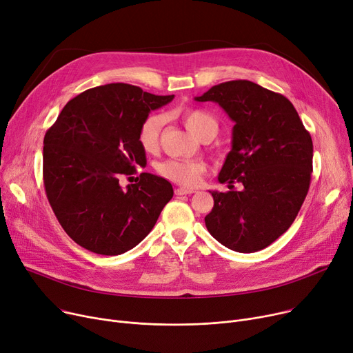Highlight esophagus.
<instances>
[{"instance_id":"34e87169","label":"esophagus","mask_w":353,"mask_h":353,"mask_svg":"<svg viewBox=\"0 0 353 353\" xmlns=\"http://www.w3.org/2000/svg\"><path fill=\"white\" fill-rule=\"evenodd\" d=\"M196 190H193V189H186V188H177L176 190H174V193H176V196H184V194H192V193H194Z\"/></svg>"}]
</instances>
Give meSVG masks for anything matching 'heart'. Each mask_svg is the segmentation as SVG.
Returning a JSON list of instances; mask_svg holds the SVG:
<instances>
[{
  "label": "heart",
  "instance_id": "b5f03b06",
  "mask_svg": "<svg viewBox=\"0 0 353 353\" xmlns=\"http://www.w3.org/2000/svg\"><path fill=\"white\" fill-rule=\"evenodd\" d=\"M189 132L200 140H212L219 133L217 120L208 111L199 108H186L179 113ZM160 114L147 116L139 127V143L145 153H154L159 147L160 132L163 127ZM208 172V164L201 160L170 159L157 164V173L184 188H194Z\"/></svg>",
  "mask_w": 353,
  "mask_h": 353
}]
</instances>
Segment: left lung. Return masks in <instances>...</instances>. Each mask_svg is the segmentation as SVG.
<instances>
[{
  "mask_svg": "<svg viewBox=\"0 0 353 353\" xmlns=\"http://www.w3.org/2000/svg\"><path fill=\"white\" fill-rule=\"evenodd\" d=\"M196 100L217 103L234 121L219 181L229 189L243 184L240 192H210L214 206L206 228L230 250H262L290 228L306 199L312 137L285 96L249 80L213 85Z\"/></svg>",
  "mask_w": 353,
  "mask_h": 353,
  "instance_id": "obj_1",
  "label": "left lung"
}]
</instances>
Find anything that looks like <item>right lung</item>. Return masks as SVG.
Instances as JSON below:
<instances>
[{
    "label": "right lung",
    "mask_w": 353,
    "mask_h": 353,
    "mask_svg": "<svg viewBox=\"0 0 353 353\" xmlns=\"http://www.w3.org/2000/svg\"><path fill=\"white\" fill-rule=\"evenodd\" d=\"M173 97L124 83L99 85L70 100L47 130V199L61 228L81 248L104 256L133 249L173 197L170 181L150 173H141L127 190L119 183L136 165H145L141 121Z\"/></svg>",
    "instance_id": "obj_1"
}]
</instances>
